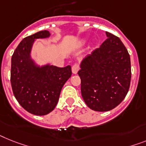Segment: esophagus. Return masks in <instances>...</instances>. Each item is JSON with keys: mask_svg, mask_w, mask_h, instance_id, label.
<instances>
[{"mask_svg": "<svg viewBox=\"0 0 146 146\" xmlns=\"http://www.w3.org/2000/svg\"><path fill=\"white\" fill-rule=\"evenodd\" d=\"M79 65L78 64H73V67H72V73L73 74H76L78 73V71H79Z\"/></svg>", "mask_w": 146, "mask_h": 146, "instance_id": "1", "label": "esophagus"}]
</instances>
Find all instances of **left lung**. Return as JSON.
<instances>
[{
	"instance_id": "left-lung-1",
	"label": "left lung",
	"mask_w": 146,
	"mask_h": 146,
	"mask_svg": "<svg viewBox=\"0 0 146 146\" xmlns=\"http://www.w3.org/2000/svg\"><path fill=\"white\" fill-rule=\"evenodd\" d=\"M108 38L81 63L78 74L84 102L96 111H111L128 94L131 78V59L123 43L106 32Z\"/></svg>"
}]
</instances>
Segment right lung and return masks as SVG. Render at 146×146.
I'll return each mask as SVG.
<instances>
[{"label": "right lung", "instance_id": "add662e5", "mask_svg": "<svg viewBox=\"0 0 146 146\" xmlns=\"http://www.w3.org/2000/svg\"><path fill=\"white\" fill-rule=\"evenodd\" d=\"M47 30L38 32L21 41L12 56L11 84L22 107L34 115L48 114L56 108L62 87L72 75L71 67L38 66L31 58L35 39L50 37Z\"/></svg>", "mask_w": 146, "mask_h": 146}]
</instances>
